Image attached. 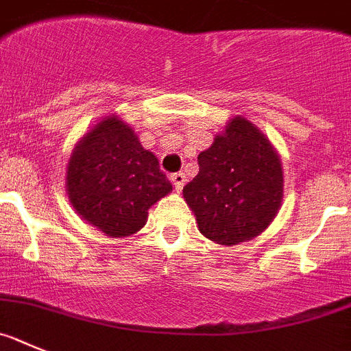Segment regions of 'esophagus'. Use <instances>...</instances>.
Segmentation results:
<instances>
[{"mask_svg":"<svg viewBox=\"0 0 351 351\" xmlns=\"http://www.w3.org/2000/svg\"><path fill=\"white\" fill-rule=\"evenodd\" d=\"M169 180H171L173 187H175L176 192H180L183 189V183H185V173L178 171V173H173L171 176H169Z\"/></svg>","mask_w":351,"mask_h":351,"instance_id":"34e87169","label":"esophagus"}]
</instances>
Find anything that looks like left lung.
<instances>
[{"label":"left lung","instance_id":"8db88e82","mask_svg":"<svg viewBox=\"0 0 351 351\" xmlns=\"http://www.w3.org/2000/svg\"><path fill=\"white\" fill-rule=\"evenodd\" d=\"M197 164L183 197L208 239L238 245L273 222L283 197L282 162L252 122L234 117Z\"/></svg>","mask_w":351,"mask_h":351}]
</instances>
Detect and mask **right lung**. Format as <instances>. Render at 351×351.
<instances>
[{"mask_svg":"<svg viewBox=\"0 0 351 351\" xmlns=\"http://www.w3.org/2000/svg\"><path fill=\"white\" fill-rule=\"evenodd\" d=\"M66 189L82 219L113 238L134 234L148 208L171 191L159 160L117 117L87 132L68 164Z\"/></svg>","mask_w":351,"mask_h":351,"instance_id":"1","label":"right lung"}]
</instances>
